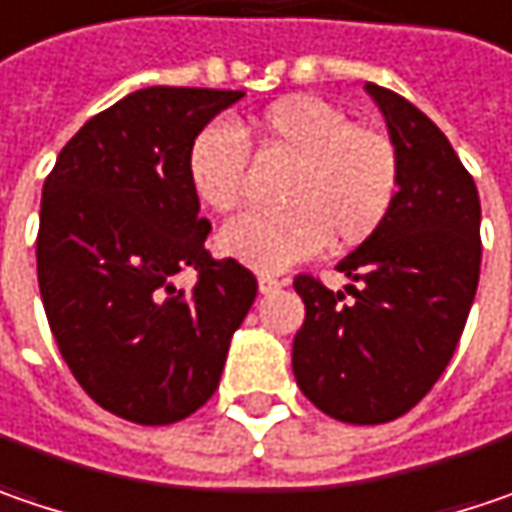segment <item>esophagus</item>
<instances>
[{"instance_id":"34e87169","label":"esophagus","mask_w":512,"mask_h":512,"mask_svg":"<svg viewBox=\"0 0 512 512\" xmlns=\"http://www.w3.org/2000/svg\"><path fill=\"white\" fill-rule=\"evenodd\" d=\"M281 286L284 284H281L275 275H260V278H257V289H260L263 295H269V292H278Z\"/></svg>"}]
</instances>
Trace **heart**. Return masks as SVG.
Masks as SVG:
<instances>
[{
    "mask_svg": "<svg viewBox=\"0 0 512 512\" xmlns=\"http://www.w3.org/2000/svg\"><path fill=\"white\" fill-rule=\"evenodd\" d=\"M263 150L292 162L284 211H243L231 217L217 246L257 272H281L324 249L368 240L388 220L400 194V153L388 133L353 124L342 106L316 95L272 104L257 121ZM249 141L231 121L214 118L191 138L185 170L194 196L214 211L240 202Z\"/></svg>",
    "mask_w": 512,
    "mask_h": 512,
    "instance_id": "1",
    "label": "heart"
}]
</instances>
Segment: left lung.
<instances>
[{
    "label": "left lung",
    "instance_id": "left-lung-1",
    "mask_svg": "<svg viewBox=\"0 0 512 512\" xmlns=\"http://www.w3.org/2000/svg\"><path fill=\"white\" fill-rule=\"evenodd\" d=\"M400 153V194L356 252L344 292L298 275L304 324L292 374L324 414L376 426L417 406L446 371L481 275V202L449 138L403 95L365 83Z\"/></svg>",
    "mask_w": 512,
    "mask_h": 512
}]
</instances>
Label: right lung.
Returning a JSON list of instances; mask_svg holds the SVG:
<instances>
[{
	"mask_svg": "<svg viewBox=\"0 0 512 512\" xmlns=\"http://www.w3.org/2000/svg\"><path fill=\"white\" fill-rule=\"evenodd\" d=\"M243 92L147 86L89 118L40 202L37 281L80 388L106 411L167 426L205 406L255 304V275L205 252L185 156ZM191 268L194 290L172 278Z\"/></svg>",
	"mask_w": 512,
	"mask_h": 512,
	"instance_id": "right-lung-1",
	"label": "right lung"
}]
</instances>
